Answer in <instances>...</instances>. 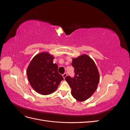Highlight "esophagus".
<instances>
[{
    "instance_id": "34e87169",
    "label": "esophagus",
    "mask_w": 130,
    "mask_h": 130,
    "mask_svg": "<svg viewBox=\"0 0 130 130\" xmlns=\"http://www.w3.org/2000/svg\"><path fill=\"white\" fill-rule=\"evenodd\" d=\"M62 76H63V78L64 79V78L66 77V76H67V73H64L62 75Z\"/></svg>"
}]
</instances>
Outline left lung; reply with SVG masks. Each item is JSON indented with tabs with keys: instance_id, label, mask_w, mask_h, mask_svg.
<instances>
[{
	"instance_id": "1",
	"label": "left lung",
	"mask_w": 130,
	"mask_h": 130,
	"mask_svg": "<svg viewBox=\"0 0 130 130\" xmlns=\"http://www.w3.org/2000/svg\"><path fill=\"white\" fill-rule=\"evenodd\" d=\"M72 66L75 76H67L65 79L72 89V95L76 100L84 101L91 96L97 89L100 75L92 58L82 54L73 58Z\"/></svg>"
}]
</instances>
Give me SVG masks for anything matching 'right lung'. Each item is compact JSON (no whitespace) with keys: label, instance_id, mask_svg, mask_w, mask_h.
<instances>
[{"label":"right lung","instance_id":"obj_1","mask_svg":"<svg viewBox=\"0 0 130 130\" xmlns=\"http://www.w3.org/2000/svg\"><path fill=\"white\" fill-rule=\"evenodd\" d=\"M55 57L48 52L37 54L27 67L26 74L32 88L42 95H49L57 89L62 76L58 72L57 64L54 63Z\"/></svg>","mask_w":130,"mask_h":130}]
</instances>
